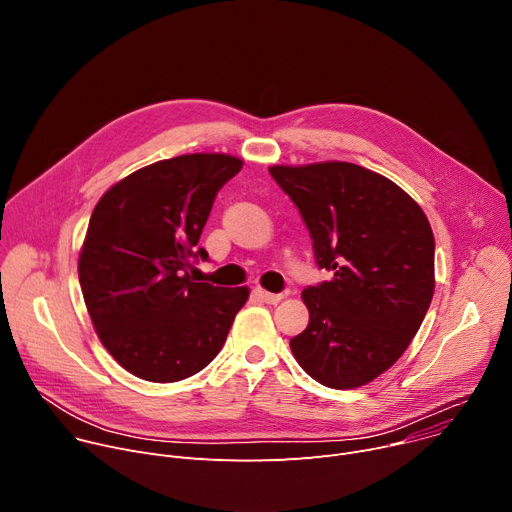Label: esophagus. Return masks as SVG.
<instances>
[{
    "label": "esophagus",
    "instance_id": "esophagus-1",
    "mask_svg": "<svg viewBox=\"0 0 512 512\" xmlns=\"http://www.w3.org/2000/svg\"><path fill=\"white\" fill-rule=\"evenodd\" d=\"M255 294L265 302V304H277V302H282V294H271V292H267V290H263V288H255Z\"/></svg>",
    "mask_w": 512,
    "mask_h": 512
}]
</instances>
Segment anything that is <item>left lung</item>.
<instances>
[{
    "label": "left lung",
    "mask_w": 512,
    "mask_h": 512,
    "mask_svg": "<svg viewBox=\"0 0 512 512\" xmlns=\"http://www.w3.org/2000/svg\"><path fill=\"white\" fill-rule=\"evenodd\" d=\"M269 173L298 206L318 267L333 273L302 292L310 320L290 341L292 353L322 386H365L402 357L429 310L431 224L394 181L361 165H273Z\"/></svg>",
    "instance_id": "obj_1"
}]
</instances>
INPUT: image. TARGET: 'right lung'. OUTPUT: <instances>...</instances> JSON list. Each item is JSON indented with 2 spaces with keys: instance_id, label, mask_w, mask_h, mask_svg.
<instances>
[{
  "instance_id": "obj_1",
  "label": "right lung",
  "mask_w": 512,
  "mask_h": 512,
  "mask_svg": "<svg viewBox=\"0 0 512 512\" xmlns=\"http://www.w3.org/2000/svg\"><path fill=\"white\" fill-rule=\"evenodd\" d=\"M239 157L192 153L116 181L91 212L79 284L91 324L132 376L169 384L198 374L222 349L249 288L194 282L192 259Z\"/></svg>"
}]
</instances>
